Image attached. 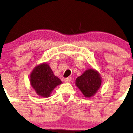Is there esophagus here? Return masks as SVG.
Wrapping results in <instances>:
<instances>
[{"label":"esophagus","instance_id":"1","mask_svg":"<svg viewBox=\"0 0 133 133\" xmlns=\"http://www.w3.org/2000/svg\"><path fill=\"white\" fill-rule=\"evenodd\" d=\"M71 77H66V78L64 79V82H69L71 81Z\"/></svg>","mask_w":133,"mask_h":133}]
</instances>
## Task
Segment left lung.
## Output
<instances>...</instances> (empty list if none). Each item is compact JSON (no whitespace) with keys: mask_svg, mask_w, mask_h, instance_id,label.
I'll return each mask as SVG.
<instances>
[{"mask_svg":"<svg viewBox=\"0 0 133 133\" xmlns=\"http://www.w3.org/2000/svg\"><path fill=\"white\" fill-rule=\"evenodd\" d=\"M76 84L85 97H89L94 96L100 88L101 79L95 70L88 69L76 79Z\"/></svg>","mask_w":133,"mask_h":133,"instance_id":"obj_1","label":"left lung"}]
</instances>
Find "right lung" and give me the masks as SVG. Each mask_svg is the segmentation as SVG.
Segmentation results:
<instances>
[{
  "label": "right lung",
  "mask_w": 133,
  "mask_h": 133,
  "mask_svg": "<svg viewBox=\"0 0 133 133\" xmlns=\"http://www.w3.org/2000/svg\"><path fill=\"white\" fill-rule=\"evenodd\" d=\"M61 83L46 63L37 65L30 74V84L38 95L42 97H49L53 89Z\"/></svg>",
  "instance_id": "obj_1"
}]
</instances>
